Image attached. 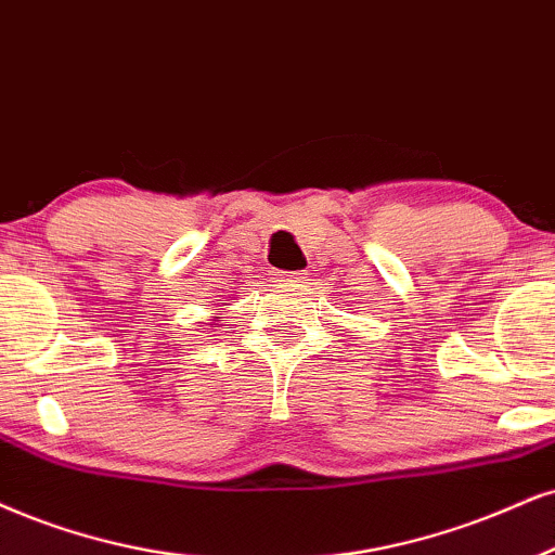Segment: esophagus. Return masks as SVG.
<instances>
[{
    "label": "esophagus",
    "mask_w": 555,
    "mask_h": 555,
    "mask_svg": "<svg viewBox=\"0 0 555 555\" xmlns=\"http://www.w3.org/2000/svg\"><path fill=\"white\" fill-rule=\"evenodd\" d=\"M304 272H278V283H300Z\"/></svg>",
    "instance_id": "obj_1"
}]
</instances>
